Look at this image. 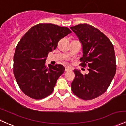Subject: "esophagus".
<instances>
[{
    "label": "esophagus",
    "instance_id": "obj_1",
    "mask_svg": "<svg viewBox=\"0 0 126 126\" xmlns=\"http://www.w3.org/2000/svg\"><path fill=\"white\" fill-rule=\"evenodd\" d=\"M72 70V69L69 67H65V71L66 72L69 71V70Z\"/></svg>",
    "mask_w": 126,
    "mask_h": 126
}]
</instances>
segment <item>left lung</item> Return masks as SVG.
<instances>
[{
	"label": "left lung",
	"instance_id": "obj_1",
	"mask_svg": "<svg viewBox=\"0 0 126 126\" xmlns=\"http://www.w3.org/2000/svg\"><path fill=\"white\" fill-rule=\"evenodd\" d=\"M82 45L83 56L80 59L88 74L75 69L72 91L78 97L92 100L104 93L116 72V61L113 44L98 29L87 24L70 27Z\"/></svg>",
	"mask_w": 126,
	"mask_h": 126
}]
</instances>
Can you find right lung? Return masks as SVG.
I'll return each mask as SVG.
<instances>
[{
    "instance_id": "1",
    "label": "right lung",
    "mask_w": 126,
    "mask_h": 126,
    "mask_svg": "<svg viewBox=\"0 0 126 126\" xmlns=\"http://www.w3.org/2000/svg\"><path fill=\"white\" fill-rule=\"evenodd\" d=\"M70 33L68 27L41 23L22 37L14 56L13 72L25 94L39 100L52 93L57 80L65 69L61 64L47 67L45 60L48 53L56 49L61 39Z\"/></svg>"
}]
</instances>
